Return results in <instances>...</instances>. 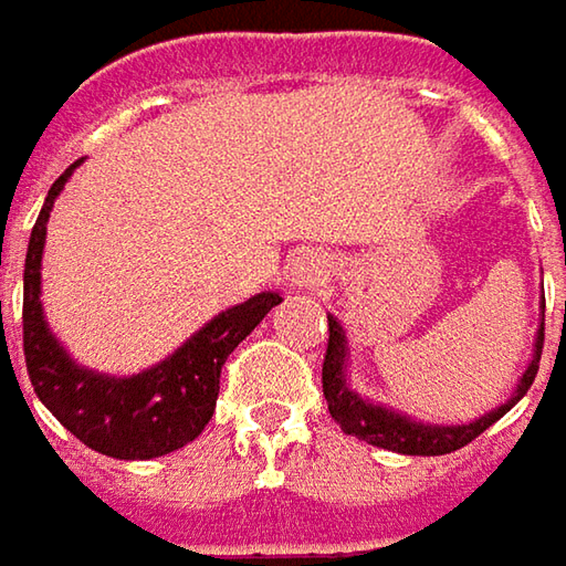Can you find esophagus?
I'll list each match as a JSON object with an SVG mask.
<instances>
[{
    "label": "esophagus",
    "mask_w": 566,
    "mask_h": 566,
    "mask_svg": "<svg viewBox=\"0 0 566 566\" xmlns=\"http://www.w3.org/2000/svg\"><path fill=\"white\" fill-rule=\"evenodd\" d=\"M331 276V258L317 251H302L290 261V283L295 290H315Z\"/></svg>",
    "instance_id": "34e87169"
}]
</instances>
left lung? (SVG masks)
<instances>
[{
    "instance_id": "obj_1",
    "label": "left lung",
    "mask_w": 566,
    "mask_h": 566,
    "mask_svg": "<svg viewBox=\"0 0 566 566\" xmlns=\"http://www.w3.org/2000/svg\"><path fill=\"white\" fill-rule=\"evenodd\" d=\"M545 302V298H542ZM327 327H331V339H327V356H324V371H321V384H324V400L334 416V422L359 438L365 444L384 447L394 453H406V457H441V453H453L469 441H475L485 428L497 422L501 416H507L516 402L526 397V390L533 387L535 375H538V359H542V343H545V305H542V317H538V331H535L533 359L526 365V371L520 375L516 387L507 400L494 406L489 412H482L479 419L460 424H438L422 422L406 416L402 409H394L387 402L368 400L359 390H353L349 384V339L339 324V317L327 315Z\"/></svg>"
}]
</instances>
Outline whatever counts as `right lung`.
I'll return each mask as SVG.
<instances>
[{"label": "right lung", "mask_w": 566, "mask_h": 566, "mask_svg": "<svg viewBox=\"0 0 566 566\" xmlns=\"http://www.w3.org/2000/svg\"><path fill=\"white\" fill-rule=\"evenodd\" d=\"M72 164L50 188L31 229L24 258V359L33 394L81 444L116 460H154L195 441L217 409L220 368L283 295L264 290L213 315L201 331L138 375H103L69 356L43 315V245L55 198L72 179ZM2 321V302H0Z\"/></svg>", "instance_id": "add662e5"}]
</instances>
